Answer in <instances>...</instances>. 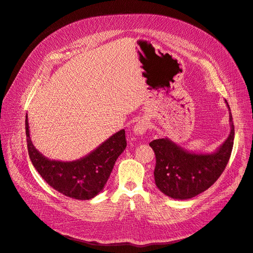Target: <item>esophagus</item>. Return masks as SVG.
Instances as JSON below:
<instances>
[{
	"label": "esophagus",
	"mask_w": 253,
	"mask_h": 253,
	"mask_svg": "<svg viewBox=\"0 0 253 253\" xmlns=\"http://www.w3.org/2000/svg\"><path fill=\"white\" fill-rule=\"evenodd\" d=\"M150 127V123L146 119L139 120L137 122V124L133 126V132L137 136H143V134L148 131V129Z\"/></svg>",
	"instance_id": "1"
}]
</instances>
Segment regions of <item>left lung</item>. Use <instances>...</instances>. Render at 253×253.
<instances>
[{
	"label": "left lung",
	"mask_w": 253,
	"mask_h": 253,
	"mask_svg": "<svg viewBox=\"0 0 253 253\" xmlns=\"http://www.w3.org/2000/svg\"><path fill=\"white\" fill-rule=\"evenodd\" d=\"M231 131L227 139L212 153L186 151L168 138L156 139L150 143L156 165L155 184L165 195L174 199H190L206 191L224 171L234 144V124L230 105Z\"/></svg>",
	"instance_id": "8db88e82"
}]
</instances>
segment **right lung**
<instances>
[{
	"instance_id": "right-lung-1",
	"label": "right lung",
	"mask_w": 253,
	"mask_h": 253,
	"mask_svg": "<svg viewBox=\"0 0 253 253\" xmlns=\"http://www.w3.org/2000/svg\"><path fill=\"white\" fill-rule=\"evenodd\" d=\"M28 152L32 165L47 183L64 196L86 201L103 190L114 164L127 145L125 130L113 136L91 151L89 154L72 162L49 160L33 145L26 116Z\"/></svg>"
}]
</instances>
